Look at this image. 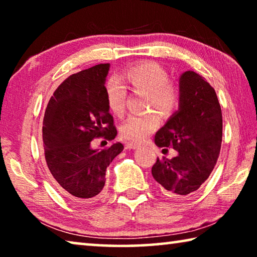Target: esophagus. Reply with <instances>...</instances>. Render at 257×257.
I'll return each mask as SVG.
<instances>
[{
    "mask_svg": "<svg viewBox=\"0 0 257 257\" xmlns=\"http://www.w3.org/2000/svg\"><path fill=\"white\" fill-rule=\"evenodd\" d=\"M138 147L139 146L137 144H134V143H128V144H125V149L127 150H136Z\"/></svg>",
    "mask_w": 257,
    "mask_h": 257,
    "instance_id": "obj_1",
    "label": "esophagus"
}]
</instances>
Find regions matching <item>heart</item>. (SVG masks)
Returning a JSON list of instances; mask_svg holds the SVG:
<instances>
[{
  "instance_id": "heart-1",
  "label": "heart",
  "mask_w": 257,
  "mask_h": 257,
  "mask_svg": "<svg viewBox=\"0 0 257 257\" xmlns=\"http://www.w3.org/2000/svg\"><path fill=\"white\" fill-rule=\"evenodd\" d=\"M122 78L135 92L145 93L144 106L154 108L163 118L170 116L179 104V88L168 79V72L155 62H143L125 69ZM108 108L122 115L125 107L127 88L118 78H110L105 84ZM159 125V116L153 111L133 114L121 125L120 134L124 141L142 143Z\"/></svg>"
}]
</instances>
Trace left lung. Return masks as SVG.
<instances>
[{"label":"left lung","instance_id":"obj_1","mask_svg":"<svg viewBox=\"0 0 257 257\" xmlns=\"http://www.w3.org/2000/svg\"><path fill=\"white\" fill-rule=\"evenodd\" d=\"M179 106L155 134L158 147L178 154L160 160L152 175L165 194L185 197L201 187L214 169L222 142V113L215 90L194 71L179 78Z\"/></svg>","mask_w":257,"mask_h":257}]
</instances>
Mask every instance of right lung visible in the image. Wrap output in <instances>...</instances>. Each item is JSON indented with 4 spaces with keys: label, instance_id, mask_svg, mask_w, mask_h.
Returning <instances> with one entry per match:
<instances>
[{
    "label": "right lung",
    "instance_id": "obj_1",
    "mask_svg": "<svg viewBox=\"0 0 257 257\" xmlns=\"http://www.w3.org/2000/svg\"><path fill=\"white\" fill-rule=\"evenodd\" d=\"M110 63L97 64L64 80L47 104L43 120L45 161L52 180L64 196L80 203L96 199L105 185V171L123 151L121 143L94 150L92 141H113L105 81Z\"/></svg>",
    "mask_w": 257,
    "mask_h": 257
}]
</instances>
